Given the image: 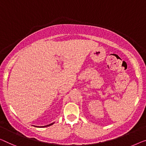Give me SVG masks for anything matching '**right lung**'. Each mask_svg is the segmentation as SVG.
Returning a JSON list of instances; mask_svg holds the SVG:
<instances>
[{
	"mask_svg": "<svg viewBox=\"0 0 146 146\" xmlns=\"http://www.w3.org/2000/svg\"><path fill=\"white\" fill-rule=\"evenodd\" d=\"M53 124H54V123H51V124H50V125H46V126H44V127H49V126L53 125Z\"/></svg>",
	"mask_w": 146,
	"mask_h": 146,
	"instance_id": "add662e5",
	"label": "right lung"
}]
</instances>
